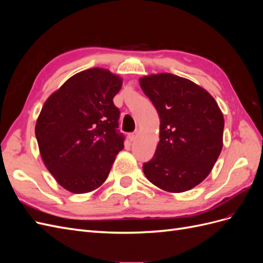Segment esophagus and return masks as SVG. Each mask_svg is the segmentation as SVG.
Wrapping results in <instances>:
<instances>
[{"mask_svg": "<svg viewBox=\"0 0 263 263\" xmlns=\"http://www.w3.org/2000/svg\"><path fill=\"white\" fill-rule=\"evenodd\" d=\"M137 136H138V132L136 130V132H134V133L128 134V139H129L130 141H134L135 139L137 138Z\"/></svg>", "mask_w": 263, "mask_h": 263, "instance_id": "34e87169", "label": "esophagus"}]
</instances>
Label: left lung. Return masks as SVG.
I'll list each match as a JSON object with an SVG mask.
<instances>
[{
	"instance_id": "1",
	"label": "left lung",
	"mask_w": 263,
	"mask_h": 263,
	"mask_svg": "<svg viewBox=\"0 0 263 263\" xmlns=\"http://www.w3.org/2000/svg\"><path fill=\"white\" fill-rule=\"evenodd\" d=\"M160 118L156 154L146 178L166 192L193 189L212 171L222 148L224 116L212 95L187 79L158 73L139 79Z\"/></svg>"
}]
</instances>
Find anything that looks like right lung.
<instances>
[{
    "mask_svg": "<svg viewBox=\"0 0 263 263\" xmlns=\"http://www.w3.org/2000/svg\"><path fill=\"white\" fill-rule=\"evenodd\" d=\"M122 78L102 68L71 77L47 99L35 135L46 168L69 192L83 194L101 186L124 148L119 109L113 99Z\"/></svg>",
    "mask_w": 263,
    "mask_h": 263,
    "instance_id": "right-lung-1",
    "label": "right lung"
}]
</instances>
